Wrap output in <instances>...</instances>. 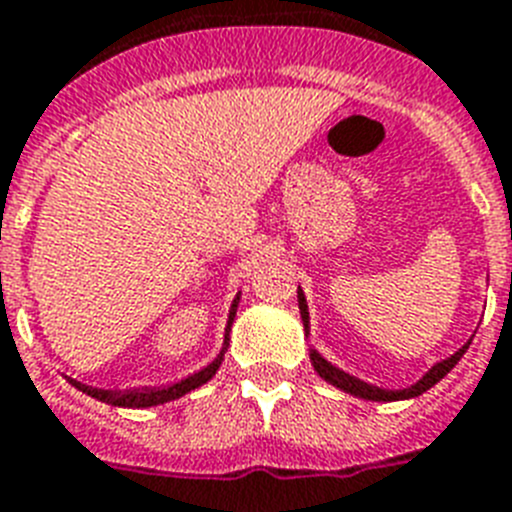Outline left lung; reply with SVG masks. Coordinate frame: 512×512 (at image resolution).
<instances>
[{
    "label": "left lung",
    "mask_w": 512,
    "mask_h": 512,
    "mask_svg": "<svg viewBox=\"0 0 512 512\" xmlns=\"http://www.w3.org/2000/svg\"><path fill=\"white\" fill-rule=\"evenodd\" d=\"M298 308H301L303 332H306V337H311V316H308L306 293L301 290V285H298ZM471 340H474V337H471ZM471 340L463 342V348L455 350L453 356H447V358H442V361L434 363L432 369L426 371L424 377L416 379V382L408 384V387H400V390H387V387H377V384H369V382H363V379L353 377V374L342 371L340 366H335V363H329L327 358H324L322 353L314 348V345H308V358H311V366H314L316 374H319L324 382L332 384V387H337V390L348 392V395H353V398L374 400V403H395V400L418 398V395H424L426 390H432L439 379H445L447 374L453 371V366L460 361V358H463V353L468 350Z\"/></svg>",
    "instance_id": "8db88e82"
}]
</instances>
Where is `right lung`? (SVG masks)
<instances>
[{"label":"right lung","instance_id":"add662e5","mask_svg":"<svg viewBox=\"0 0 512 512\" xmlns=\"http://www.w3.org/2000/svg\"><path fill=\"white\" fill-rule=\"evenodd\" d=\"M238 303H240V293L235 295V301H232L230 306V314H227L225 340H222V348H219L217 358H214L211 363H206L204 369L193 371V374L177 379V382L162 384V387L156 384V387H130V390H101V387H91V384H83L73 377H65V379L73 384L75 390L88 395V398L99 400V403L114 405V408H154V405H164V403H170V400L183 398V395H188V392L198 390L201 384L209 382V379L217 374L219 366H222V361H225V353L227 348H230V329H232V322H235Z\"/></svg>","mask_w":512,"mask_h":512}]
</instances>
